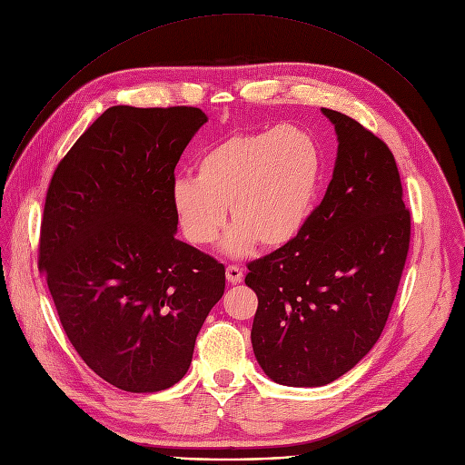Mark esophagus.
I'll return each instance as SVG.
<instances>
[{
	"label": "esophagus",
	"instance_id": "34e87169",
	"mask_svg": "<svg viewBox=\"0 0 465 465\" xmlns=\"http://www.w3.org/2000/svg\"><path fill=\"white\" fill-rule=\"evenodd\" d=\"M225 275H227V281H229L231 284H236V282H240V281L243 279V272H242V268H238V266H234V264L227 266Z\"/></svg>",
	"mask_w": 465,
	"mask_h": 465
}]
</instances>
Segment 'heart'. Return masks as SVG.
Here are the masks:
<instances>
[{
  "label": "heart",
  "instance_id": "1",
  "mask_svg": "<svg viewBox=\"0 0 465 465\" xmlns=\"http://www.w3.org/2000/svg\"><path fill=\"white\" fill-rule=\"evenodd\" d=\"M324 178V154L316 137L296 124L229 135L195 162V178H176L174 216L195 245L218 240L234 227L223 249L245 257L257 242L266 249L291 243L305 229Z\"/></svg>",
  "mask_w": 465,
  "mask_h": 465
}]
</instances>
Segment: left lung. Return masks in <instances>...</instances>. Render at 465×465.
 <instances>
[{"label": "left lung", "mask_w": 465, "mask_h": 465, "mask_svg": "<svg viewBox=\"0 0 465 465\" xmlns=\"http://www.w3.org/2000/svg\"><path fill=\"white\" fill-rule=\"evenodd\" d=\"M337 134L328 192L291 243L247 264L259 298L252 342L270 380L320 387L353 369L380 339L410 249V210L385 143L322 108Z\"/></svg>", "instance_id": "1"}]
</instances>
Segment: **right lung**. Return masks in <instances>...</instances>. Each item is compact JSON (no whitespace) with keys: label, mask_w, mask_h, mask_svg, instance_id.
I'll list each match as a JSON object with an SVG mask.
<instances>
[{"label":"right lung","mask_w":465,"mask_h":465,"mask_svg":"<svg viewBox=\"0 0 465 465\" xmlns=\"http://www.w3.org/2000/svg\"><path fill=\"white\" fill-rule=\"evenodd\" d=\"M206 121L188 105H114L59 162L46 193L39 266L63 330L123 391L181 381L225 291V266L174 238V167Z\"/></svg>","instance_id":"1"}]
</instances>
